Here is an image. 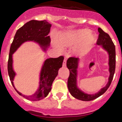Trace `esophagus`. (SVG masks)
Returning <instances> with one entry per match:
<instances>
[{
  "label": "esophagus",
  "instance_id": "34e87169",
  "mask_svg": "<svg viewBox=\"0 0 122 122\" xmlns=\"http://www.w3.org/2000/svg\"><path fill=\"white\" fill-rule=\"evenodd\" d=\"M66 66V60L64 59L63 63V66Z\"/></svg>",
  "mask_w": 122,
  "mask_h": 122
}]
</instances>
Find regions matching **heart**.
<instances>
[{
    "instance_id": "1",
    "label": "heart",
    "mask_w": 122,
    "mask_h": 122,
    "mask_svg": "<svg viewBox=\"0 0 122 122\" xmlns=\"http://www.w3.org/2000/svg\"><path fill=\"white\" fill-rule=\"evenodd\" d=\"M89 30H80L73 31L70 33L66 34L64 37L61 39L62 44L64 46H71L75 44H79L80 42H82L85 39L84 43L83 44V47L84 48L88 47L95 40V36L93 35H89Z\"/></svg>"
}]
</instances>
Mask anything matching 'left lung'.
<instances>
[{
	"instance_id": "obj_1",
	"label": "left lung",
	"mask_w": 122,
	"mask_h": 122,
	"mask_svg": "<svg viewBox=\"0 0 122 122\" xmlns=\"http://www.w3.org/2000/svg\"><path fill=\"white\" fill-rule=\"evenodd\" d=\"M99 32V36L97 44L102 46L104 49L108 52L109 55V71L110 73V77L108 78V82L106 86L103 88L99 92L94 95H88L80 90L76 86V76L77 68L78 66L79 59L75 57H70L67 60L66 66L70 70V76L68 80V88L71 95L75 98L82 101H91L97 98L108 90L112 81L115 71L116 54L115 46L112 40L111 39L110 36L106 33L99 27L98 29Z\"/></svg>"
}]
</instances>
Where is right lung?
I'll list each match as a JSON object with an SVG mask.
<instances>
[{"label": "right lung", "mask_w": 122, "mask_h": 122, "mask_svg": "<svg viewBox=\"0 0 122 122\" xmlns=\"http://www.w3.org/2000/svg\"><path fill=\"white\" fill-rule=\"evenodd\" d=\"M51 27V24L46 20H32L27 22L17 30L10 46L7 64L8 74L14 88L13 80L15 73L12 68V54L23 42L27 41H34L42 46L49 45L50 38L47 35L50 32ZM63 59L64 57L61 56L56 58H49L44 61L41 72L39 88L32 96L24 95L15 88V90L19 95L32 101L40 100L46 97L51 91L52 82L58 75V70L62 67Z\"/></svg>", "instance_id": "obj_1"}]
</instances>
